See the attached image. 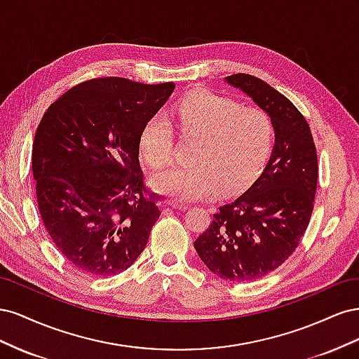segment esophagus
Wrapping results in <instances>:
<instances>
[{"instance_id": "34e87169", "label": "esophagus", "mask_w": 359, "mask_h": 359, "mask_svg": "<svg viewBox=\"0 0 359 359\" xmlns=\"http://www.w3.org/2000/svg\"><path fill=\"white\" fill-rule=\"evenodd\" d=\"M166 206H170V208H175V210H189L190 206L189 205H184V203H178V202H172V201H165Z\"/></svg>"}]
</instances>
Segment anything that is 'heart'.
I'll return each mask as SVG.
<instances>
[{"instance_id":"1","label":"heart","mask_w":359,"mask_h":359,"mask_svg":"<svg viewBox=\"0 0 359 359\" xmlns=\"http://www.w3.org/2000/svg\"><path fill=\"white\" fill-rule=\"evenodd\" d=\"M170 122L182 137H196L191 165L160 172L153 187L177 202L215 196L220 189L235 193L252 182L271 153L274 124L259 107L241 106L208 90H194L173 106ZM166 118L151 116L139 133V153L153 170L172 158L173 140Z\"/></svg>"}]
</instances>
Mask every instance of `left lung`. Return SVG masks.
Segmentation results:
<instances>
[{"instance_id": "8db88e82", "label": "left lung", "mask_w": 359, "mask_h": 359, "mask_svg": "<svg viewBox=\"0 0 359 359\" xmlns=\"http://www.w3.org/2000/svg\"><path fill=\"white\" fill-rule=\"evenodd\" d=\"M226 81L271 116L276 144L262 175L220 206L194 248L211 273L245 283L277 269L299 245L311 219L319 166L307 119L287 97L252 74Z\"/></svg>"}]
</instances>
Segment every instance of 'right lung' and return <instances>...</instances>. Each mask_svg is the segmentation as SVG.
<instances>
[{"label":"right lung","mask_w":359,"mask_h":359,"mask_svg":"<svg viewBox=\"0 0 359 359\" xmlns=\"http://www.w3.org/2000/svg\"><path fill=\"white\" fill-rule=\"evenodd\" d=\"M173 88L94 78L41 118L31 158L40 217L60 253L85 274L123 273L144 252L160 196L145 186L137 140Z\"/></svg>","instance_id":"obj_1"}]
</instances>
